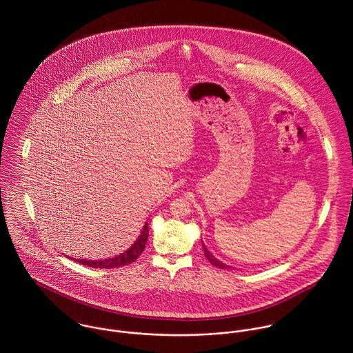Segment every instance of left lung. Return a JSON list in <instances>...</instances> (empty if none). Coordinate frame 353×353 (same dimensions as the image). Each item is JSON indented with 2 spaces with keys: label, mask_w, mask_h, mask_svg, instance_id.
Returning <instances> with one entry per match:
<instances>
[{
  "label": "left lung",
  "mask_w": 353,
  "mask_h": 353,
  "mask_svg": "<svg viewBox=\"0 0 353 353\" xmlns=\"http://www.w3.org/2000/svg\"><path fill=\"white\" fill-rule=\"evenodd\" d=\"M202 249H203V252H205V256H206V259L213 265V266H216V268H220V269H230L231 266L230 265H227V263H224V262H221V261H219L216 256H213V254L209 252L206 248H205V245L202 243Z\"/></svg>",
  "instance_id": "8db88e82"
}]
</instances>
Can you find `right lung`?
Masks as SVG:
<instances>
[{
	"label": "right lung",
	"mask_w": 353,
	"mask_h": 353,
	"mask_svg": "<svg viewBox=\"0 0 353 353\" xmlns=\"http://www.w3.org/2000/svg\"><path fill=\"white\" fill-rule=\"evenodd\" d=\"M148 221L144 224L141 234L139 235V238L136 239V242L123 252H121L119 255H115L112 258H105V259H81V258H73V261L81 263V265H87L91 268H99V269H110V268H119V266H125L129 265L132 262H134L140 254L144 252L145 249V243L148 241Z\"/></svg>",
	"instance_id": "1"
}]
</instances>
